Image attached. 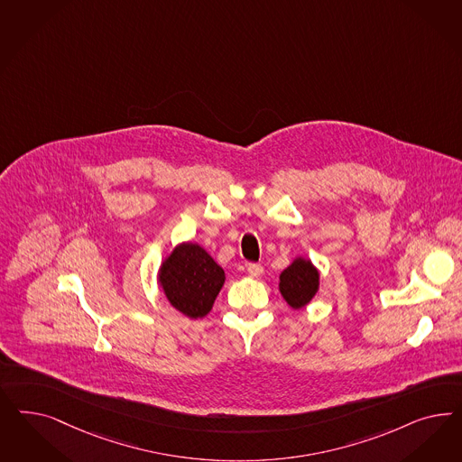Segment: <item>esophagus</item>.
<instances>
[{
    "mask_svg": "<svg viewBox=\"0 0 462 462\" xmlns=\"http://www.w3.org/2000/svg\"><path fill=\"white\" fill-rule=\"evenodd\" d=\"M248 273H250L252 277H260V275L263 273V267H262L260 263H250V265H248Z\"/></svg>",
    "mask_w": 462,
    "mask_h": 462,
    "instance_id": "obj_1",
    "label": "esophagus"
}]
</instances>
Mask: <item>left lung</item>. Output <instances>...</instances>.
Returning a JSON list of instances; mask_svg holds the SVG:
<instances>
[{"label":"left lung","mask_w":462,"mask_h":462,"mask_svg":"<svg viewBox=\"0 0 462 462\" xmlns=\"http://www.w3.org/2000/svg\"><path fill=\"white\" fill-rule=\"evenodd\" d=\"M279 279V291L292 310H300L310 304L319 289L318 268L314 267L311 260L302 256L285 268Z\"/></svg>","instance_id":"8db88e82"}]
</instances>
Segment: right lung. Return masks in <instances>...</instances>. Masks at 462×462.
Listing matches in <instances>:
<instances>
[{"label":"right lung","mask_w":462,"mask_h":462,"mask_svg":"<svg viewBox=\"0 0 462 462\" xmlns=\"http://www.w3.org/2000/svg\"><path fill=\"white\" fill-rule=\"evenodd\" d=\"M224 281L223 268L197 243L179 245L158 272L168 302L190 319L208 316Z\"/></svg>","instance_id":"1"}]
</instances>
